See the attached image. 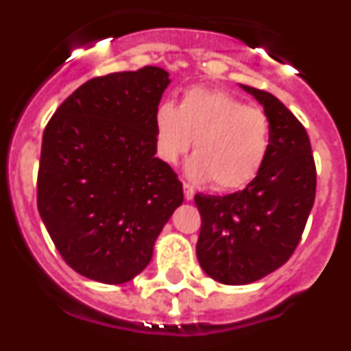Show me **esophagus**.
<instances>
[{"label": "esophagus", "instance_id": "34e87169", "mask_svg": "<svg viewBox=\"0 0 351 351\" xmlns=\"http://www.w3.org/2000/svg\"><path fill=\"white\" fill-rule=\"evenodd\" d=\"M182 190H184V198L186 200H188V202H190V200H193V197H195V190L193 188H191L190 184H182Z\"/></svg>", "mask_w": 351, "mask_h": 351}]
</instances>
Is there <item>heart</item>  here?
I'll return each mask as SVG.
<instances>
[{"label":"heart","mask_w":351,"mask_h":351,"mask_svg":"<svg viewBox=\"0 0 351 351\" xmlns=\"http://www.w3.org/2000/svg\"><path fill=\"white\" fill-rule=\"evenodd\" d=\"M158 154L176 163L191 149L188 178L213 181L221 191L241 190L258 176L271 147V123L260 108L219 89L191 88L181 105L161 101L154 114Z\"/></svg>","instance_id":"heart-1"}]
</instances>
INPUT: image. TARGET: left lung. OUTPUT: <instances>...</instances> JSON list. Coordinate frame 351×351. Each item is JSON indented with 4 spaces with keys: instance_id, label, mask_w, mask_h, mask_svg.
<instances>
[{
    "instance_id": "1",
    "label": "left lung",
    "mask_w": 351,
    "mask_h": 351,
    "mask_svg": "<svg viewBox=\"0 0 351 351\" xmlns=\"http://www.w3.org/2000/svg\"><path fill=\"white\" fill-rule=\"evenodd\" d=\"M241 88L263 107L271 147L262 170L243 191L195 195L202 226L197 258L223 285H250L288 262L315 204L316 169L304 126L274 95Z\"/></svg>"
}]
</instances>
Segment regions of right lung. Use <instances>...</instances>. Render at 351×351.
<instances>
[{"label":"right lung","mask_w":351,"mask_h":351,"mask_svg":"<svg viewBox=\"0 0 351 351\" xmlns=\"http://www.w3.org/2000/svg\"><path fill=\"white\" fill-rule=\"evenodd\" d=\"M169 84L158 66L96 77L43 132L38 213L64 262L98 283L141 274L184 200L176 172L154 156V114Z\"/></svg>","instance_id":"add662e5"}]
</instances>
